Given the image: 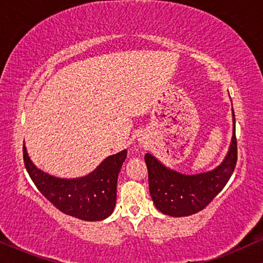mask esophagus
I'll return each instance as SVG.
<instances>
[{
    "label": "esophagus",
    "instance_id": "obj_1",
    "mask_svg": "<svg viewBox=\"0 0 263 263\" xmlns=\"http://www.w3.org/2000/svg\"><path fill=\"white\" fill-rule=\"evenodd\" d=\"M140 144H142L143 146H145V145H146L147 143H146V140H144V139H140Z\"/></svg>",
    "mask_w": 263,
    "mask_h": 263
}]
</instances>
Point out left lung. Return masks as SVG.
I'll return each mask as SVG.
<instances>
[{
  "label": "left lung",
  "instance_id": "8db88e82",
  "mask_svg": "<svg viewBox=\"0 0 263 263\" xmlns=\"http://www.w3.org/2000/svg\"><path fill=\"white\" fill-rule=\"evenodd\" d=\"M234 123L235 115L233 111ZM237 162L236 135L223 163L216 169L199 175H182L160 164L154 156L145 155L148 189L155 205L170 216H189L198 213L216 197L232 177Z\"/></svg>",
  "mask_w": 263,
  "mask_h": 263
}]
</instances>
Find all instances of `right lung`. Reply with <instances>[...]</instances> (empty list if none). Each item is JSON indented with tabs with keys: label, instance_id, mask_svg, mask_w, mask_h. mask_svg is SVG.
I'll use <instances>...</instances> for the list:
<instances>
[{
	"label": "right lung",
	"instance_id": "1",
	"mask_svg": "<svg viewBox=\"0 0 263 263\" xmlns=\"http://www.w3.org/2000/svg\"><path fill=\"white\" fill-rule=\"evenodd\" d=\"M127 151L107 157L85 177L61 179L35 167L23 145V162L31 181L52 204L66 215L84 221L108 217L117 202V182Z\"/></svg>",
	"mask_w": 263,
	"mask_h": 263
}]
</instances>
